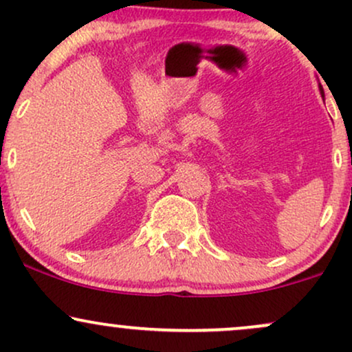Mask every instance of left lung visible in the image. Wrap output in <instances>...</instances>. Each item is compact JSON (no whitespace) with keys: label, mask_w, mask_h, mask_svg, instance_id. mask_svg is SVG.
<instances>
[{"label":"left lung","mask_w":352,"mask_h":352,"mask_svg":"<svg viewBox=\"0 0 352 352\" xmlns=\"http://www.w3.org/2000/svg\"><path fill=\"white\" fill-rule=\"evenodd\" d=\"M319 91H321V89H319Z\"/></svg>","instance_id":"left-lung-1"}]
</instances>
